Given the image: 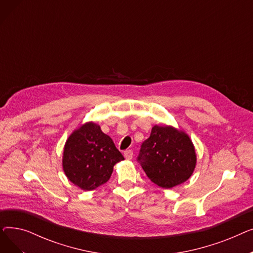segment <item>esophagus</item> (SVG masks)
I'll list each match as a JSON object with an SVG mask.
<instances>
[{
	"instance_id": "obj_1",
	"label": "esophagus",
	"mask_w": 253,
	"mask_h": 253,
	"mask_svg": "<svg viewBox=\"0 0 253 253\" xmlns=\"http://www.w3.org/2000/svg\"><path fill=\"white\" fill-rule=\"evenodd\" d=\"M124 157L125 159H127V160H131L132 157H133V151L131 150H127L124 152Z\"/></svg>"
}]
</instances>
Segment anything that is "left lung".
<instances>
[{
	"instance_id": "8db88e82",
	"label": "left lung",
	"mask_w": 253,
	"mask_h": 253,
	"mask_svg": "<svg viewBox=\"0 0 253 253\" xmlns=\"http://www.w3.org/2000/svg\"><path fill=\"white\" fill-rule=\"evenodd\" d=\"M137 162L154 183L171 189L192 175L196 166L195 148L184 132L156 125L141 144Z\"/></svg>"
}]
</instances>
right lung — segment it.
I'll return each instance as SVG.
<instances>
[{
	"label": "right lung",
	"mask_w": 253,
	"mask_h": 253,
	"mask_svg": "<svg viewBox=\"0 0 253 253\" xmlns=\"http://www.w3.org/2000/svg\"><path fill=\"white\" fill-rule=\"evenodd\" d=\"M124 160L112 138L94 123L74 131L66 140L62 166L65 175L79 188L92 191L108 181L116 163Z\"/></svg>",
	"instance_id": "add662e5"
}]
</instances>
